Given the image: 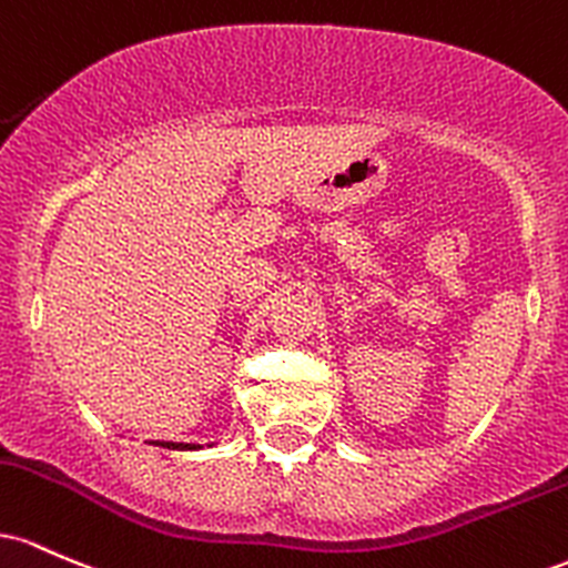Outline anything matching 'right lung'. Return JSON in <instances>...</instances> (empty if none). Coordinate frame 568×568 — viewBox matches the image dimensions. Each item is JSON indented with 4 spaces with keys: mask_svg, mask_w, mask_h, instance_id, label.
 <instances>
[{
    "mask_svg": "<svg viewBox=\"0 0 568 568\" xmlns=\"http://www.w3.org/2000/svg\"><path fill=\"white\" fill-rule=\"evenodd\" d=\"M155 445H163V448H171V450H195V448H201V445H193V443H155Z\"/></svg>",
    "mask_w": 568,
    "mask_h": 568,
    "instance_id": "obj_1",
    "label": "right lung"
}]
</instances>
